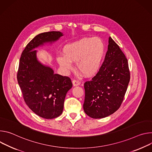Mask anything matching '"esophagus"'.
<instances>
[{"label": "esophagus", "instance_id": "1", "mask_svg": "<svg viewBox=\"0 0 152 152\" xmlns=\"http://www.w3.org/2000/svg\"><path fill=\"white\" fill-rule=\"evenodd\" d=\"M72 84H73V86H77L80 85V83L78 80H74L72 81Z\"/></svg>", "mask_w": 152, "mask_h": 152}]
</instances>
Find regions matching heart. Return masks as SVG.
<instances>
[{
  "instance_id": "1",
  "label": "heart",
  "mask_w": 152,
  "mask_h": 152,
  "mask_svg": "<svg viewBox=\"0 0 152 152\" xmlns=\"http://www.w3.org/2000/svg\"><path fill=\"white\" fill-rule=\"evenodd\" d=\"M63 52V55H58L57 61L64 71L71 69V62L75 61L78 71L86 77H92L100 68L105 46L98 37H85L66 45Z\"/></svg>"
}]
</instances>
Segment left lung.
Listing matches in <instances>:
<instances>
[{
	"label": "left lung",
	"mask_w": 152,
	"mask_h": 152,
	"mask_svg": "<svg viewBox=\"0 0 152 152\" xmlns=\"http://www.w3.org/2000/svg\"><path fill=\"white\" fill-rule=\"evenodd\" d=\"M129 81L127 59L110 37L104 62L92 80L84 85V111L95 119L112 115L121 106Z\"/></svg>",
	"instance_id": "1"
}]
</instances>
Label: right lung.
I'll return each mask as SVG.
<instances>
[{"mask_svg":"<svg viewBox=\"0 0 152 152\" xmlns=\"http://www.w3.org/2000/svg\"><path fill=\"white\" fill-rule=\"evenodd\" d=\"M63 36L60 31L39 34L28 43L20 58L17 78L25 102L32 112L45 119L62 113L66 95L72 83L69 77L54 74L52 68L42 64L34 49Z\"/></svg>","mask_w":152,"mask_h":152,"instance_id":"add662e5","label":"right lung"}]
</instances>
